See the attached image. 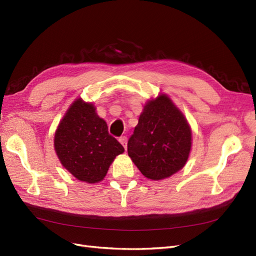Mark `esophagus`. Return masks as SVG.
<instances>
[{"label":"esophagus","instance_id":"obj_1","mask_svg":"<svg viewBox=\"0 0 256 256\" xmlns=\"http://www.w3.org/2000/svg\"><path fill=\"white\" fill-rule=\"evenodd\" d=\"M120 144L124 146V148L125 149H127V136H120Z\"/></svg>","mask_w":256,"mask_h":256}]
</instances>
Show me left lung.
I'll list each match as a JSON object with an SVG mask.
<instances>
[{"label": "left lung", "mask_w": 256, "mask_h": 256, "mask_svg": "<svg viewBox=\"0 0 256 256\" xmlns=\"http://www.w3.org/2000/svg\"><path fill=\"white\" fill-rule=\"evenodd\" d=\"M190 147L186 118L168 96L161 94L144 106L128 140V156L146 178L158 181L183 168Z\"/></svg>", "instance_id": "obj_1"}]
</instances>
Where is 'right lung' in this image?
Instances as JSON below:
<instances>
[{"label": "right lung", "mask_w": 256, "mask_h": 256, "mask_svg": "<svg viewBox=\"0 0 256 256\" xmlns=\"http://www.w3.org/2000/svg\"><path fill=\"white\" fill-rule=\"evenodd\" d=\"M61 164L76 179L98 183L108 172L116 156L124 152L118 140L91 102L77 98L60 120L54 138Z\"/></svg>", "instance_id": "1"}]
</instances>
